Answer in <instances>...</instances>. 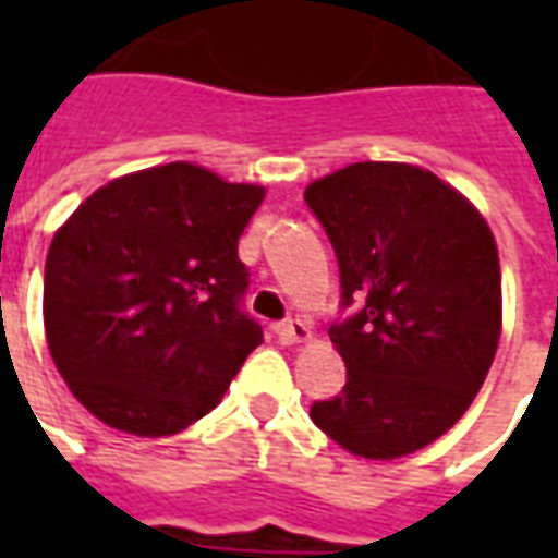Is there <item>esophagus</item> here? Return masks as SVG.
<instances>
[{"label": "esophagus", "mask_w": 558, "mask_h": 558, "mask_svg": "<svg viewBox=\"0 0 558 558\" xmlns=\"http://www.w3.org/2000/svg\"><path fill=\"white\" fill-rule=\"evenodd\" d=\"M275 331H278L280 343H307V340L314 338V331H311V326H307L304 319H290V323H280Z\"/></svg>", "instance_id": "1"}]
</instances>
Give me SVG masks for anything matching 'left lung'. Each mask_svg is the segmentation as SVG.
Masks as SVG:
<instances>
[{
    "label": "left lung",
    "instance_id": "8db88e82",
    "mask_svg": "<svg viewBox=\"0 0 558 558\" xmlns=\"http://www.w3.org/2000/svg\"><path fill=\"white\" fill-rule=\"evenodd\" d=\"M335 244L347 364L311 418L364 460L436 442L469 410L502 335V271L487 220L457 187L398 160H362L304 187Z\"/></svg>",
    "mask_w": 558,
    "mask_h": 558
}]
</instances>
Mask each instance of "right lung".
<instances>
[{
  "label": "right lung",
  "instance_id": "1",
  "mask_svg": "<svg viewBox=\"0 0 558 558\" xmlns=\"http://www.w3.org/2000/svg\"><path fill=\"white\" fill-rule=\"evenodd\" d=\"M263 184L191 160L128 172L56 230L44 331L71 395L113 430L172 436L211 412L263 343L239 311V239Z\"/></svg>",
  "mask_w": 558,
  "mask_h": 558
}]
</instances>
